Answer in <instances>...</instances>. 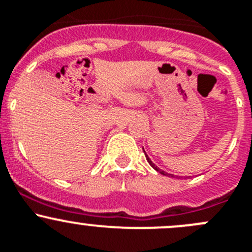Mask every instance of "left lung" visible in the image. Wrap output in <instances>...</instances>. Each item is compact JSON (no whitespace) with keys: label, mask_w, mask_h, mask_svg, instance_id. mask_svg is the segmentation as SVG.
<instances>
[{"label":"left lung","mask_w":252,"mask_h":252,"mask_svg":"<svg viewBox=\"0 0 252 252\" xmlns=\"http://www.w3.org/2000/svg\"><path fill=\"white\" fill-rule=\"evenodd\" d=\"M143 152H144V151H143ZM144 154H146V152H144ZM146 158H147V160H148V163H149V164H151V166H152V168H153V169H156V170H157V171H158V173L163 174V175H165V176H170V178H179V179H181V178H180V176H175V175H171V174H168V173H165V171L160 170V169H159V168H158V166H156V165H154V163H152V160H151V159H149V158H148V156H147V154H146Z\"/></svg>","instance_id":"obj_1"}]
</instances>
